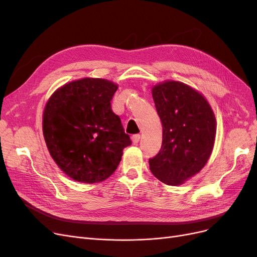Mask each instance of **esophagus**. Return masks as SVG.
<instances>
[{"label": "esophagus", "mask_w": 257, "mask_h": 257, "mask_svg": "<svg viewBox=\"0 0 257 257\" xmlns=\"http://www.w3.org/2000/svg\"><path fill=\"white\" fill-rule=\"evenodd\" d=\"M139 141H141V135L139 134H135L132 136V142H133L134 145H137L139 143Z\"/></svg>", "instance_id": "1"}]
</instances>
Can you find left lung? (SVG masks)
<instances>
[{
  "mask_svg": "<svg viewBox=\"0 0 257 257\" xmlns=\"http://www.w3.org/2000/svg\"><path fill=\"white\" fill-rule=\"evenodd\" d=\"M152 96L163 126L160 152L149 159L151 173L168 185L184 183L211 155L216 124L207 99L188 84L165 81Z\"/></svg>",
  "mask_w": 257,
  "mask_h": 257,
  "instance_id": "left-lung-1",
  "label": "left lung"
}]
</instances>
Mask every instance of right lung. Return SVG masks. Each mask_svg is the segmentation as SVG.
Instances as JSON below:
<instances>
[{
    "label": "right lung",
    "mask_w": 257,
    "mask_h": 257,
    "mask_svg": "<svg viewBox=\"0 0 257 257\" xmlns=\"http://www.w3.org/2000/svg\"><path fill=\"white\" fill-rule=\"evenodd\" d=\"M116 89L109 80L83 78L64 84L46 104V145L62 172L76 181H104L132 144L120 116L111 109Z\"/></svg>",
    "instance_id": "right-lung-1"
}]
</instances>
